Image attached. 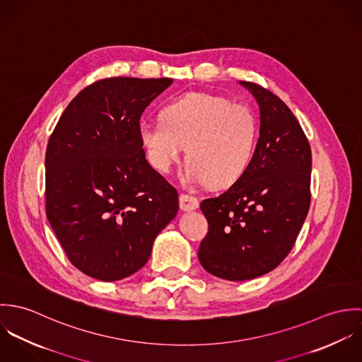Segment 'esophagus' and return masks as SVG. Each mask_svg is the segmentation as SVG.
I'll return each mask as SVG.
<instances>
[{
  "label": "esophagus",
  "mask_w": 362,
  "mask_h": 362,
  "mask_svg": "<svg viewBox=\"0 0 362 362\" xmlns=\"http://www.w3.org/2000/svg\"><path fill=\"white\" fill-rule=\"evenodd\" d=\"M199 206V202L195 197L192 195H188V194H181L180 195V207L185 211H189V210H195Z\"/></svg>",
  "instance_id": "esophagus-1"
}]
</instances>
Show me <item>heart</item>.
I'll return each instance as SVG.
<instances>
[{
    "mask_svg": "<svg viewBox=\"0 0 362 362\" xmlns=\"http://www.w3.org/2000/svg\"><path fill=\"white\" fill-rule=\"evenodd\" d=\"M163 119H146L139 138L149 163L168 173L187 146L188 175L213 187L234 184L248 168L258 141L252 108L210 93H188L167 104Z\"/></svg>",
    "mask_w": 362,
    "mask_h": 362,
    "instance_id": "1",
    "label": "heart"
}]
</instances>
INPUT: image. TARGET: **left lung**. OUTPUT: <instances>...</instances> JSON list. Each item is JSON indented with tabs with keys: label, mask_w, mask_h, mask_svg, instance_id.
<instances>
[{
	"label": "left lung",
	"mask_w": 362,
	"mask_h": 362,
	"mask_svg": "<svg viewBox=\"0 0 362 362\" xmlns=\"http://www.w3.org/2000/svg\"><path fill=\"white\" fill-rule=\"evenodd\" d=\"M257 99L260 129L245 173L223 194L202 201L209 231L198 258L213 276L259 277L293 250L310 204L312 155L291 110L270 90L240 82Z\"/></svg>",
	"instance_id": "left-lung-1"
}]
</instances>
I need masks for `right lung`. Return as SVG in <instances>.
<instances>
[{
	"mask_svg": "<svg viewBox=\"0 0 362 362\" xmlns=\"http://www.w3.org/2000/svg\"><path fill=\"white\" fill-rule=\"evenodd\" d=\"M173 79L105 78L68 104L46 151V213L69 262L115 281L149 260L175 217L178 192L148 163L145 108Z\"/></svg>",
	"mask_w": 362,
	"mask_h": 362,
	"instance_id": "obj_1",
	"label": "right lung"
}]
</instances>
